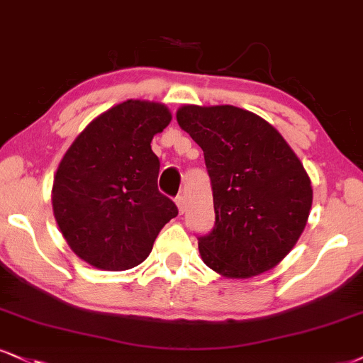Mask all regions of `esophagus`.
<instances>
[{
	"label": "esophagus",
	"instance_id": "34e87169",
	"mask_svg": "<svg viewBox=\"0 0 363 363\" xmlns=\"http://www.w3.org/2000/svg\"><path fill=\"white\" fill-rule=\"evenodd\" d=\"M174 203H177V207H178V212L180 213H185V199H183L182 195H178L177 199H174Z\"/></svg>",
	"mask_w": 363,
	"mask_h": 363
}]
</instances>
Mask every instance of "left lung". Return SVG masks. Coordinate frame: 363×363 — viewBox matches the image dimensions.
<instances>
[{
  "instance_id": "8db88e82",
  "label": "left lung",
  "mask_w": 363,
  "mask_h": 363,
  "mask_svg": "<svg viewBox=\"0 0 363 363\" xmlns=\"http://www.w3.org/2000/svg\"><path fill=\"white\" fill-rule=\"evenodd\" d=\"M183 131L203 150L216 225L199 237L202 261L229 279L272 269L305 230L311 180L284 138L267 121L235 106L185 104Z\"/></svg>"
}]
</instances>
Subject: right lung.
<instances>
[{
    "label": "right lung",
    "instance_id": "add662e5",
    "mask_svg": "<svg viewBox=\"0 0 363 363\" xmlns=\"http://www.w3.org/2000/svg\"><path fill=\"white\" fill-rule=\"evenodd\" d=\"M172 113L161 102L129 99L75 138L53 177V216L77 256L102 271H126L150 256L178 208L158 191L151 150Z\"/></svg>",
    "mask_w": 363,
    "mask_h": 363
}]
</instances>
